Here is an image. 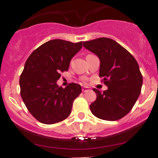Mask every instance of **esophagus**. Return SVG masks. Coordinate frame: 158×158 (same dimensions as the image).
I'll use <instances>...</instances> for the list:
<instances>
[{"instance_id": "34e87169", "label": "esophagus", "mask_w": 158, "mask_h": 158, "mask_svg": "<svg viewBox=\"0 0 158 158\" xmlns=\"http://www.w3.org/2000/svg\"><path fill=\"white\" fill-rule=\"evenodd\" d=\"M88 89L87 88H85V87H84V88H82V93H85V92H87L88 91Z\"/></svg>"}]
</instances>
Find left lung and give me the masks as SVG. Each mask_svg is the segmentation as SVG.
<instances>
[{
    "instance_id": "8db88e82",
    "label": "left lung",
    "mask_w": 158,
    "mask_h": 158,
    "mask_svg": "<svg viewBox=\"0 0 158 158\" xmlns=\"http://www.w3.org/2000/svg\"><path fill=\"white\" fill-rule=\"evenodd\" d=\"M83 46L99 58V77L108 86L103 93L93 89L96 99L89 106L90 110L102 120H120L132 110L141 91L143 77L138 63L111 38H96L83 42Z\"/></svg>"
}]
</instances>
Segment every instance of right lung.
I'll return each instance as SVG.
<instances>
[{
    "instance_id": "right-lung-1",
    "label": "right lung",
    "mask_w": 158,
    "mask_h": 158,
    "mask_svg": "<svg viewBox=\"0 0 158 158\" xmlns=\"http://www.w3.org/2000/svg\"><path fill=\"white\" fill-rule=\"evenodd\" d=\"M82 47V42L54 39L36 48L26 61L19 80L21 96L27 110L41 123L53 124L71 113L81 85L72 82L63 89L56 82Z\"/></svg>"
}]
</instances>
